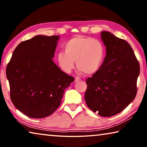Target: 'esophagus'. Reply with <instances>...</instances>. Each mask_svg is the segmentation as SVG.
I'll return each mask as SVG.
<instances>
[{"label": "esophagus", "instance_id": "esophagus-1", "mask_svg": "<svg viewBox=\"0 0 147 147\" xmlns=\"http://www.w3.org/2000/svg\"><path fill=\"white\" fill-rule=\"evenodd\" d=\"M79 81H80V78L79 77H76V78H74V82H77Z\"/></svg>", "mask_w": 147, "mask_h": 147}]
</instances>
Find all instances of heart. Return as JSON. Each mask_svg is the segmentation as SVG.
Segmentation results:
<instances>
[{
    "label": "heart",
    "instance_id": "heart-1",
    "mask_svg": "<svg viewBox=\"0 0 147 147\" xmlns=\"http://www.w3.org/2000/svg\"><path fill=\"white\" fill-rule=\"evenodd\" d=\"M65 52H59L57 62L62 71L69 73L76 66L82 73L91 75L96 73L104 57L103 45L91 37L77 36L64 45Z\"/></svg>",
    "mask_w": 147,
    "mask_h": 147
}]
</instances>
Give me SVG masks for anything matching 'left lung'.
Wrapping results in <instances>:
<instances>
[{
    "mask_svg": "<svg viewBox=\"0 0 147 147\" xmlns=\"http://www.w3.org/2000/svg\"><path fill=\"white\" fill-rule=\"evenodd\" d=\"M106 54L99 70L86 80L87 105L102 117L121 112L135 98L140 67L130 44L102 31Z\"/></svg>",
    "mask_w": 147,
    "mask_h": 147,
    "instance_id": "1",
    "label": "left lung"
}]
</instances>
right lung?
Here are the masks:
<instances>
[{"label": "right lung", "mask_w": 147, "mask_h": 147, "mask_svg": "<svg viewBox=\"0 0 147 147\" xmlns=\"http://www.w3.org/2000/svg\"><path fill=\"white\" fill-rule=\"evenodd\" d=\"M59 36L38 35L21 42L6 67L10 98L15 107L31 118L51 115L74 81L54 63Z\"/></svg>", "instance_id": "obj_1"}]
</instances>
